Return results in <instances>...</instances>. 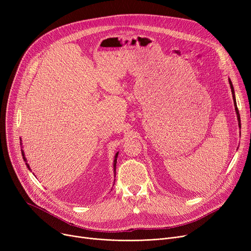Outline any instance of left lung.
I'll return each mask as SVG.
<instances>
[{"label":"left lung","instance_id":"obj_1","mask_svg":"<svg viewBox=\"0 0 251 251\" xmlns=\"http://www.w3.org/2000/svg\"><path fill=\"white\" fill-rule=\"evenodd\" d=\"M229 84H230V87H231V91H232L233 100H234V107H235V111H236V114H237V119H238V125H239V128H241V123H240V115H239V111H238V108H237V103H236V98H235V91H234V87H233V84H232V81H231V79H230V78H229Z\"/></svg>","mask_w":251,"mask_h":251}]
</instances>
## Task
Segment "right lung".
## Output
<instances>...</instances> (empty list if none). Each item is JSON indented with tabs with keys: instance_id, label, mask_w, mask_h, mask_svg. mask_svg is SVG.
<instances>
[{
	"instance_id": "1",
	"label": "right lung",
	"mask_w": 251,
	"mask_h": 251,
	"mask_svg": "<svg viewBox=\"0 0 251 251\" xmlns=\"http://www.w3.org/2000/svg\"><path fill=\"white\" fill-rule=\"evenodd\" d=\"M20 144L22 146V142H21V138H20ZM21 153H22V157H23V161L25 162V165H26V167H27L29 170H30V167H29V165L27 164V160H26V157H25V154H24V151H23V150L21 149ZM118 153L119 152H117L116 154H115V157H114V174H115V177H116V164H117V157H118ZM31 171V170H30ZM115 183V182H114Z\"/></svg>"
}]
</instances>
